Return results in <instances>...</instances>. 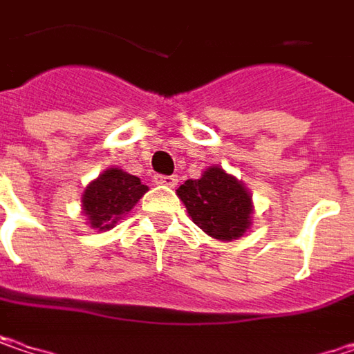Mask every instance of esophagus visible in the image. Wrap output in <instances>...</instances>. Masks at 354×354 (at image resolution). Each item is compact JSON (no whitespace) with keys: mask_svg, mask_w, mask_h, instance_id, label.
Returning <instances> with one entry per match:
<instances>
[{"mask_svg":"<svg viewBox=\"0 0 354 354\" xmlns=\"http://www.w3.org/2000/svg\"><path fill=\"white\" fill-rule=\"evenodd\" d=\"M154 182H156V184H162V186H176L178 176H164V174H156V176H154Z\"/></svg>","mask_w":354,"mask_h":354,"instance_id":"1","label":"esophagus"}]
</instances>
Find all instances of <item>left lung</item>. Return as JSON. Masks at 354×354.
<instances>
[{
	"instance_id": "8db88e82",
	"label": "left lung",
	"mask_w": 354,
	"mask_h": 354,
	"mask_svg": "<svg viewBox=\"0 0 354 354\" xmlns=\"http://www.w3.org/2000/svg\"><path fill=\"white\" fill-rule=\"evenodd\" d=\"M178 196L194 224L212 239H240L250 226V194L218 166L208 168L200 180H186L178 188Z\"/></svg>"
}]
</instances>
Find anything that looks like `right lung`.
<instances>
[{"instance_id": "add662e5", "label": "right lung", "mask_w": 354, "mask_h": 354, "mask_svg": "<svg viewBox=\"0 0 354 354\" xmlns=\"http://www.w3.org/2000/svg\"><path fill=\"white\" fill-rule=\"evenodd\" d=\"M146 190L148 186H144L138 176L110 168L86 188L82 208L94 228L110 230L118 218L134 208Z\"/></svg>"}]
</instances>
